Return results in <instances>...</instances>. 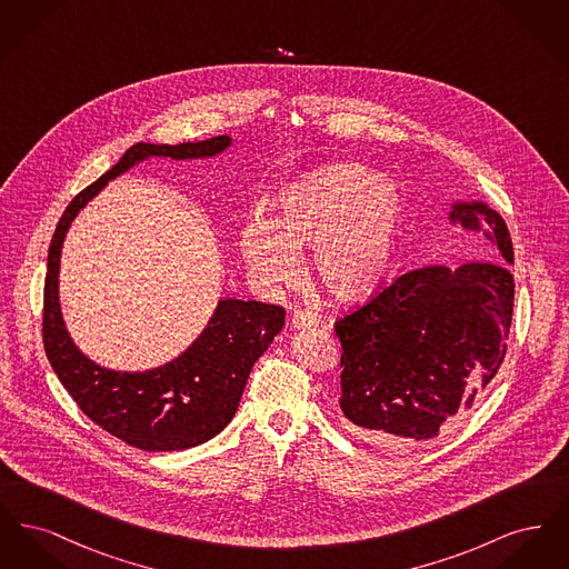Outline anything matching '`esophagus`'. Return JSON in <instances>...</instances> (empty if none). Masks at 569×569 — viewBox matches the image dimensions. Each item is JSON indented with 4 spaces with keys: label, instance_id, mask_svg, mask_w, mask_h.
Returning a JSON list of instances; mask_svg holds the SVG:
<instances>
[{
    "label": "esophagus",
    "instance_id": "1",
    "mask_svg": "<svg viewBox=\"0 0 569 569\" xmlns=\"http://www.w3.org/2000/svg\"><path fill=\"white\" fill-rule=\"evenodd\" d=\"M290 322H292L297 330H300V328H316L318 326V318L313 313H309V311H295Z\"/></svg>",
    "mask_w": 569,
    "mask_h": 569
}]
</instances>
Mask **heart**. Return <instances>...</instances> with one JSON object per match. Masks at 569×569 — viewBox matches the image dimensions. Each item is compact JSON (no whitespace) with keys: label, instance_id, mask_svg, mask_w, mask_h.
<instances>
[{"label":"heart","instance_id":"1","mask_svg":"<svg viewBox=\"0 0 569 569\" xmlns=\"http://www.w3.org/2000/svg\"><path fill=\"white\" fill-rule=\"evenodd\" d=\"M406 211V193L392 177L332 163L279 191L269 221L249 219L239 253L253 283L277 290L297 281L300 256L311 251L313 277L330 297L367 300L397 264Z\"/></svg>","mask_w":569,"mask_h":569}]
</instances>
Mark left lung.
<instances>
[{
  "instance_id": "left-lung-1",
  "label": "left lung",
  "mask_w": 569,
  "mask_h": 569,
  "mask_svg": "<svg viewBox=\"0 0 569 569\" xmlns=\"http://www.w3.org/2000/svg\"><path fill=\"white\" fill-rule=\"evenodd\" d=\"M450 226L515 264L506 221L485 200H455ZM515 309L505 262L425 264L335 325L343 346L339 406L369 439L429 441L459 422L497 376Z\"/></svg>"
}]
</instances>
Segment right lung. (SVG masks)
<instances>
[{
    "label": "right lung",
    "mask_w": 569,
    "mask_h": 569,
    "mask_svg": "<svg viewBox=\"0 0 569 569\" xmlns=\"http://www.w3.org/2000/svg\"><path fill=\"white\" fill-rule=\"evenodd\" d=\"M234 144L223 134L183 144L138 142L123 158L68 204L49 247L44 283V350L63 388L98 427L147 452L200 446L234 418L251 367L281 332L286 311L258 300L219 298L213 316L190 348L144 371H114L98 365L68 332L59 302L61 249L82 209L138 163L156 160H209Z\"/></svg>",
    "instance_id": "1"
}]
</instances>
